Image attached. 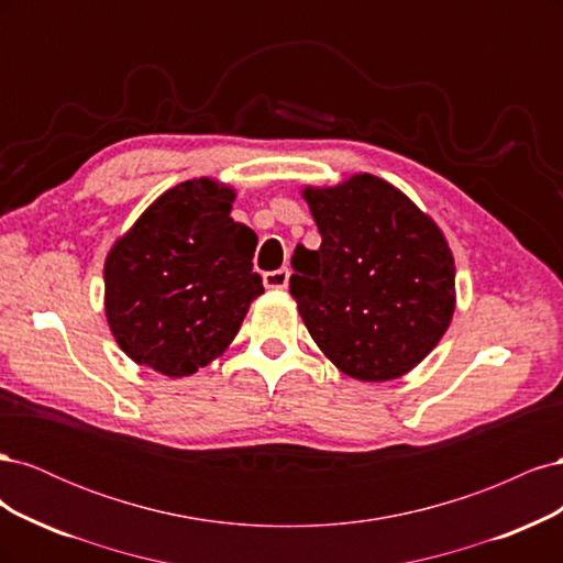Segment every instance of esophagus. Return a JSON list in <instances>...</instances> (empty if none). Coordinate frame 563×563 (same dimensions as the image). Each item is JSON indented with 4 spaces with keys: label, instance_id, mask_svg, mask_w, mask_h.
<instances>
[{
    "label": "esophagus",
    "instance_id": "obj_1",
    "mask_svg": "<svg viewBox=\"0 0 563 563\" xmlns=\"http://www.w3.org/2000/svg\"><path fill=\"white\" fill-rule=\"evenodd\" d=\"M288 277H291V272H288V267L272 269V272H265V275H263V284H265V288H286L288 286Z\"/></svg>",
    "mask_w": 563,
    "mask_h": 563
}]
</instances>
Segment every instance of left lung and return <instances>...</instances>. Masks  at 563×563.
<instances>
[{
	"mask_svg": "<svg viewBox=\"0 0 563 563\" xmlns=\"http://www.w3.org/2000/svg\"><path fill=\"white\" fill-rule=\"evenodd\" d=\"M321 234L296 246L291 296L321 352L356 380L404 376L446 333L455 265L444 234L397 187L354 176L305 190Z\"/></svg>",
	"mask_w": 563,
	"mask_h": 563,
	"instance_id": "1",
	"label": "left lung"
}]
</instances>
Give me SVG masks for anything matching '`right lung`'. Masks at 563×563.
<instances>
[{
  "label": "right lung",
  "mask_w": 563,
  "mask_h": 563,
  "mask_svg": "<svg viewBox=\"0 0 563 563\" xmlns=\"http://www.w3.org/2000/svg\"><path fill=\"white\" fill-rule=\"evenodd\" d=\"M234 192L209 178L164 192L106 261L110 329L135 364L168 378L207 366L263 294L258 236L230 218Z\"/></svg>",
  "instance_id": "add662e5"
}]
</instances>
